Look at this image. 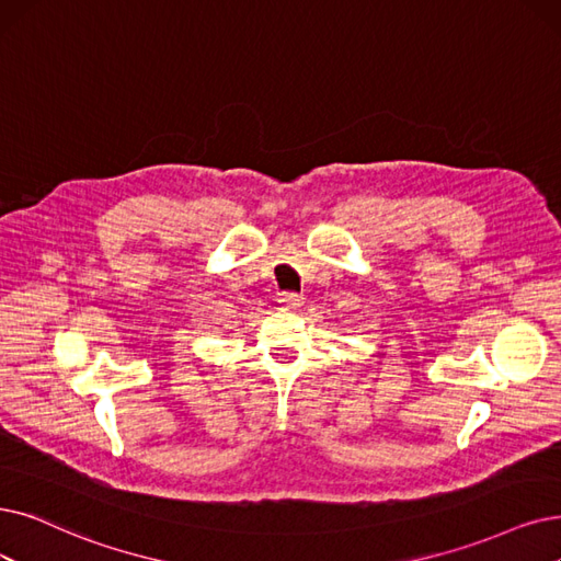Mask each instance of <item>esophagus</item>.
Listing matches in <instances>:
<instances>
[{"label":"esophagus","instance_id":"obj_1","mask_svg":"<svg viewBox=\"0 0 561 561\" xmlns=\"http://www.w3.org/2000/svg\"><path fill=\"white\" fill-rule=\"evenodd\" d=\"M278 304H280L283 308L295 310V308H299V306L304 304V297H301V295H295V293H285V295L278 297Z\"/></svg>","mask_w":561,"mask_h":561}]
</instances>
